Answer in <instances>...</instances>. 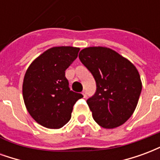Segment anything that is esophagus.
<instances>
[{
  "mask_svg": "<svg viewBox=\"0 0 160 160\" xmlns=\"http://www.w3.org/2000/svg\"><path fill=\"white\" fill-rule=\"evenodd\" d=\"M82 94H83L84 98H87V92H86V91L84 90L83 92H82Z\"/></svg>",
  "mask_w": 160,
  "mask_h": 160,
  "instance_id": "34e87169",
  "label": "esophagus"
}]
</instances>
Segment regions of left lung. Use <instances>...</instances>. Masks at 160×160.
Listing matches in <instances>:
<instances>
[{"instance_id": "8db88e82", "label": "left lung", "mask_w": 160, "mask_h": 160, "mask_svg": "<svg viewBox=\"0 0 160 160\" xmlns=\"http://www.w3.org/2000/svg\"><path fill=\"white\" fill-rule=\"evenodd\" d=\"M79 58L96 81V92L87 100L94 121L104 128L123 124L135 110L142 89L136 68L104 47L83 49Z\"/></svg>"}]
</instances>
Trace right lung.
Masks as SVG:
<instances>
[{"label":"right lung","instance_id":"add662e5","mask_svg":"<svg viewBox=\"0 0 160 160\" xmlns=\"http://www.w3.org/2000/svg\"><path fill=\"white\" fill-rule=\"evenodd\" d=\"M79 48L54 47L39 56L26 70L23 98L26 109L38 123L60 128L70 120L81 93L70 90L65 71L78 56Z\"/></svg>","mask_w":160,"mask_h":160}]
</instances>
